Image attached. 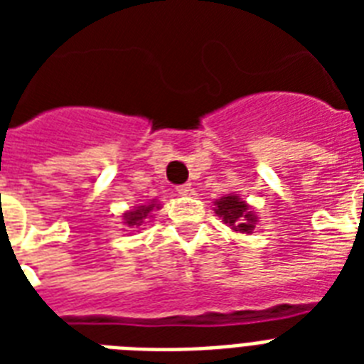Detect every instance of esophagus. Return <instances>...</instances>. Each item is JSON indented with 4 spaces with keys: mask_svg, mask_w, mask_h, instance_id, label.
I'll return each instance as SVG.
<instances>
[{
    "mask_svg": "<svg viewBox=\"0 0 364 364\" xmlns=\"http://www.w3.org/2000/svg\"><path fill=\"white\" fill-rule=\"evenodd\" d=\"M177 194H181V196H188V194H193V187L185 183V185H179L177 187Z\"/></svg>",
    "mask_w": 364,
    "mask_h": 364,
    "instance_id": "1",
    "label": "esophagus"
}]
</instances>
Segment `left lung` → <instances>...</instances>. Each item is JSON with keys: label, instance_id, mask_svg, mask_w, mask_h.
<instances>
[{"label": "left lung", "instance_id": "8db88e82", "mask_svg": "<svg viewBox=\"0 0 364 364\" xmlns=\"http://www.w3.org/2000/svg\"><path fill=\"white\" fill-rule=\"evenodd\" d=\"M217 215L221 217L225 225L232 228L234 232L242 234H251L253 232L255 225H257V219L259 217L255 215L251 211V205L245 204L240 196L236 194H228V196H223L215 202V210H213Z\"/></svg>", "mask_w": 364, "mask_h": 364}]
</instances>
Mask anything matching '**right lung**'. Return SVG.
<instances>
[{"label":"right lung","instance_id":"obj_1","mask_svg":"<svg viewBox=\"0 0 364 364\" xmlns=\"http://www.w3.org/2000/svg\"><path fill=\"white\" fill-rule=\"evenodd\" d=\"M159 208L160 204H156V200H151V202L145 205H136L134 210L126 211L124 215H122L124 225L134 232V230H137V228H141L143 225H145V221H147L149 217H153L151 215V211L159 210Z\"/></svg>","mask_w":364,"mask_h":364}]
</instances>
